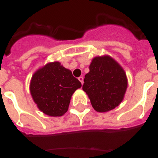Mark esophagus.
Instances as JSON below:
<instances>
[{"label": "esophagus", "instance_id": "obj_1", "mask_svg": "<svg viewBox=\"0 0 158 158\" xmlns=\"http://www.w3.org/2000/svg\"><path fill=\"white\" fill-rule=\"evenodd\" d=\"M78 80L80 81L81 83L83 84V81H84V78H83V77H80L78 78Z\"/></svg>", "mask_w": 158, "mask_h": 158}]
</instances>
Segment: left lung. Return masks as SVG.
<instances>
[{
  "mask_svg": "<svg viewBox=\"0 0 158 158\" xmlns=\"http://www.w3.org/2000/svg\"><path fill=\"white\" fill-rule=\"evenodd\" d=\"M84 82L82 89L99 112L109 111L119 105L127 88L125 71L108 55L93 58Z\"/></svg>",
  "mask_w": 158,
  "mask_h": 158,
  "instance_id": "left-lung-1",
  "label": "left lung"
}]
</instances>
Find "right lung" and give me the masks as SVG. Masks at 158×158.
Here are the masks:
<instances>
[{"label":"right lung","mask_w":158,"mask_h":158,"mask_svg":"<svg viewBox=\"0 0 158 158\" xmlns=\"http://www.w3.org/2000/svg\"><path fill=\"white\" fill-rule=\"evenodd\" d=\"M81 87L58 62H50L38 69L31 77L30 93L38 108L50 116H62L68 111L71 96Z\"/></svg>","instance_id":"1"}]
</instances>
